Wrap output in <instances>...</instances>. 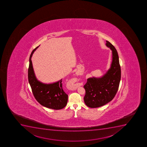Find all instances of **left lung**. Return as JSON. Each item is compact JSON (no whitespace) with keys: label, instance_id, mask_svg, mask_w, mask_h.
Instances as JSON below:
<instances>
[{"label":"left lung","instance_id":"1","mask_svg":"<svg viewBox=\"0 0 147 147\" xmlns=\"http://www.w3.org/2000/svg\"><path fill=\"white\" fill-rule=\"evenodd\" d=\"M106 45L112 51L113 60L110 69L102 77L87 79L84 85V101L92 108L101 107L111 102L115 96L121 81V70L118 53L111 43L106 41Z\"/></svg>","mask_w":147,"mask_h":147}]
</instances>
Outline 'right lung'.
<instances>
[{
	"label": "right lung",
	"mask_w": 147,
	"mask_h": 147,
	"mask_svg": "<svg viewBox=\"0 0 147 147\" xmlns=\"http://www.w3.org/2000/svg\"><path fill=\"white\" fill-rule=\"evenodd\" d=\"M38 47L33 50L29 58L28 78L32 91L35 99L42 105L54 110H60L65 107L68 101V95L62 87V79L51 84H44L37 80L34 74L31 57Z\"/></svg>",
	"instance_id": "1"
}]
</instances>
